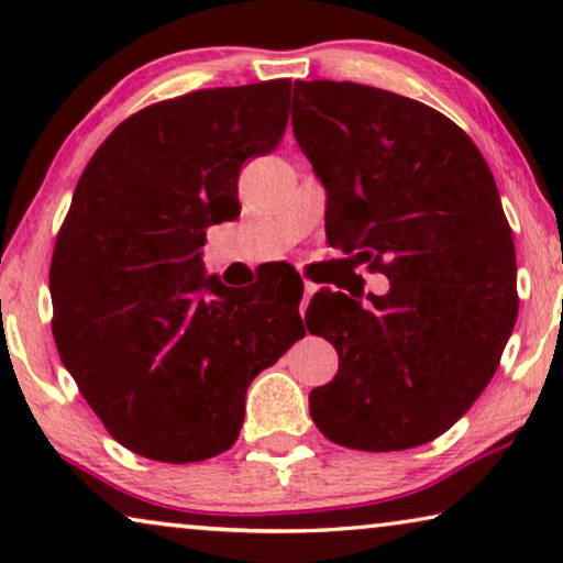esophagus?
<instances>
[{
  "instance_id": "esophagus-1",
  "label": "esophagus",
  "mask_w": 563,
  "mask_h": 563,
  "mask_svg": "<svg viewBox=\"0 0 563 563\" xmlns=\"http://www.w3.org/2000/svg\"><path fill=\"white\" fill-rule=\"evenodd\" d=\"M314 289H318V287H314L312 282H305V295H302V302H299V312H302V314H305V310H307V305H310Z\"/></svg>"
}]
</instances>
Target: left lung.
Here are the masks:
<instances>
[{"label":"left lung","mask_w":563,"mask_h":563,"mask_svg":"<svg viewBox=\"0 0 563 563\" xmlns=\"http://www.w3.org/2000/svg\"><path fill=\"white\" fill-rule=\"evenodd\" d=\"M291 128L325 187L328 243L389 279L366 302L325 289L307 307L338 351L314 426L356 451L430 443L487 387L518 318L495 176L456 122L364 84L295 81Z\"/></svg>","instance_id":"obj_1"}]
</instances>
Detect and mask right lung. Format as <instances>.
<instances>
[{
	"label": "right lung",
	"instance_id": "add662e5",
	"mask_svg": "<svg viewBox=\"0 0 563 563\" xmlns=\"http://www.w3.org/2000/svg\"><path fill=\"white\" fill-rule=\"evenodd\" d=\"M289 91L274 79L145 107L76 184L51 261L53 338L107 433L137 456L228 451L251 382L305 335L295 305L225 287L199 253L207 228L241 214L238 174L279 145Z\"/></svg>",
	"mask_w": 563,
	"mask_h": 563
}]
</instances>
